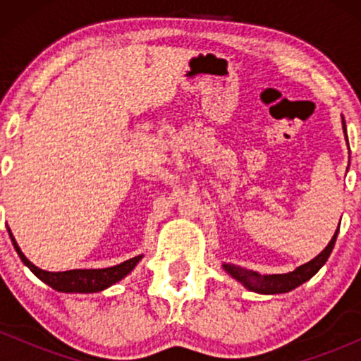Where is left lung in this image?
Here are the masks:
<instances>
[{"label": "left lung", "instance_id": "obj_1", "mask_svg": "<svg viewBox=\"0 0 361 361\" xmlns=\"http://www.w3.org/2000/svg\"><path fill=\"white\" fill-rule=\"evenodd\" d=\"M348 140V139H346ZM339 231V227H338ZM338 231L334 233L333 239H331L329 244L326 246V250L321 252V255L316 256L312 261L309 263L302 264V267L297 268V270L285 273V275H268V276H261L256 271H247L243 270V268L234 267V264H224L227 273L234 276L235 280H239L246 288H250L251 292H258V293H283V292H290L299 285L307 281L309 279H312L316 273L321 270L322 264L326 263L327 258H329L331 251H333L334 243H336L338 238Z\"/></svg>", "mask_w": 361, "mask_h": 361}]
</instances>
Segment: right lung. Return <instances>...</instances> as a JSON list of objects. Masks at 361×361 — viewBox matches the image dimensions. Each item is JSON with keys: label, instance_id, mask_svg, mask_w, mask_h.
I'll use <instances>...</instances> for the list:
<instances>
[{"label": "right lung", "instance_id": "right-lung-1", "mask_svg": "<svg viewBox=\"0 0 361 361\" xmlns=\"http://www.w3.org/2000/svg\"><path fill=\"white\" fill-rule=\"evenodd\" d=\"M11 241H13V246L18 256L22 261L30 268V271L34 273L35 276H39L44 283H47L49 287H52L57 292H80V293H93L100 292V290L110 287V285L117 283L118 280H122L123 276L128 275L132 270H134L135 264L139 263V259L142 256H135V258H130L123 263L117 264V267L110 268H100V270H69V271H45L37 268L34 263H30L22 251H20L18 244H16L13 234L10 233Z\"/></svg>", "mask_w": 361, "mask_h": 361}]
</instances>
